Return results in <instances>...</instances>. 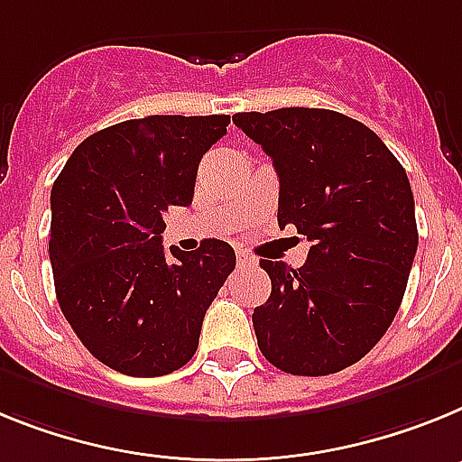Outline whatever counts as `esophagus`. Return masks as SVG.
Segmentation results:
<instances>
[{
	"label": "esophagus",
	"instance_id": "34e87169",
	"mask_svg": "<svg viewBox=\"0 0 462 462\" xmlns=\"http://www.w3.org/2000/svg\"><path fill=\"white\" fill-rule=\"evenodd\" d=\"M236 264H239V267H255L258 260H255L254 255L244 254V251H236Z\"/></svg>",
	"mask_w": 462,
	"mask_h": 462
}]
</instances>
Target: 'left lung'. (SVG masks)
Listing matches in <instances>:
<instances>
[{
  "label": "left lung",
  "instance_id": "obj_1",
  "mask_svg": "<svg viewBox=\"0 0 462 462\" xmlns=\"http://www.w3.org/2000/svg\"><path fill=\"white\" fill-rule=\"evenodd\" d=\"M279 174V227L311 242L307 263L260 260L254 309L263 356L288 374H335L391 328L419 246L407 171L367 125L328 109L235 114Z\"/></svg>",
  "mask_w": 462,
  "mask_h": 462
}]
</instances>
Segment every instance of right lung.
I'll use <instances>...</instances> for the list:
<instances>
[{
	"mask_svg": "<svg viewBox=\"0 0 462 462\" xmlns=\"http://www.w3.org/2000/svg\"><path fill=\"white\" fill-rule=\"evenodd\" d=\"M230 116H148L88 136L51 190L55 295L83 346L127 376L195 356L208 304L235 270L227 242L162 248L164 211L188 207L202 155Z\"/></svg>",
	"mask_w": 462,
	"mask_h": 462,
	"instance_id": "add662e5",
	"label": "right lung"
}]
</instances>
